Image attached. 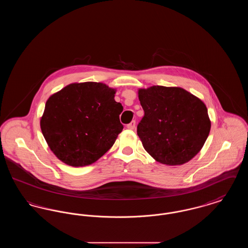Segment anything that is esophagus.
I'll use <instances>...</instances> for the list:
<instances>
[{"mask_svg": "<svg viewBox=\"0 0 248 248\" xmlns=\"http://www.w3.org/2000/svg\"><path fill=\"white\" fill-rule=\"evenodd\" d=\"M136 127V122L135 121H132L130 124H127V128L130 130H133Z\"/></svg>", "mask_w": 248, "mask_h": 248, "instance_id": "obj_1", "label": "esophagus"}]
</instances>
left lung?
<instances>
[{"label": "left lung", "mask_w": 248, "mask_h": 248, "mask_svg": "<svg viewBox=\"0 0 248 248\" xmlns=\"http://www.w3.org/2000/svg\"><path fill=\"white\" fill-rule=\"evenodd\" d=\"M139 99L144 116L138 136L157 162L183 165L200 152L211 128L200 98L181 87L154 85L139 89Z\"/></svg>", "instance_id": "8db88e82"}]
</instances>
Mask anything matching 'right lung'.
I'll list each match as a JSON object with an SVG mask.
<instances>
[{"instance_id":"add662e5","label":"right lung","mask_w":248,"mask_h":248,"mask_svg":"<svg viewBox=\"0 0 248 248\" xmlns=\"http://www.w3.org/2000/svg\"><path fill=\"white\" fill-rule=\"evenodd\" d=\"M116 89L94 82L71 83L52 94L40 121L50 150L66 165H92L112 147L124 125Z\"/></svg>"}]
</instances>
